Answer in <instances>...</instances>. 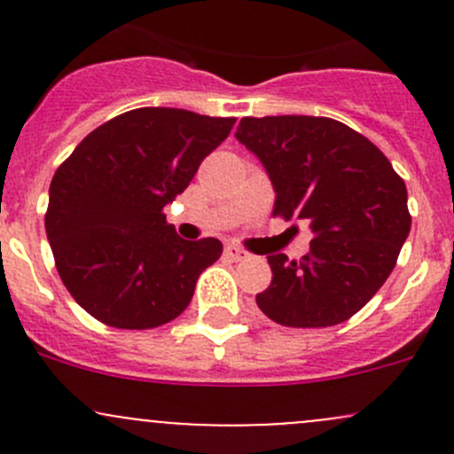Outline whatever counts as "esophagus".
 Masks as SVG:
<instances>
[{
    "label": "esophagus",
    "instance_id": "34e87169",
    "mask_svg": "<svg viewBox=\"0 0 454 454\" xmlns=\"http://www.w3.org/2000/svg\"><path fill=\"white\" fill-rule=\"evenodd\" d=\"M223 254H226L231 261H241V259H246V256H248L246 250H241L239 246H232V244L223 248Z\"/></svg>",
    "mask_w": 454,
    "mask_h": 454
}]
</instances>
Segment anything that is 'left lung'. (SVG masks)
<instances>
[{"label": "left lung", "instance_id": "1", "mask_svg": "<svg viewBox=\"0 0 454 454\" xmlns=\"http://www.w3.org/2000/svg\"><path fill=\"white\" fill-rule=\"evenodd\" d=\"M235 138L263 164L274 215L314 235L301 261L268 256L272 283L256 305L286 327L345 323L382 287L409 237L404 180L373 142L332 118H241Z\"/></svg>", "mask_w": 454, "mask_h": 454}]
</instances>
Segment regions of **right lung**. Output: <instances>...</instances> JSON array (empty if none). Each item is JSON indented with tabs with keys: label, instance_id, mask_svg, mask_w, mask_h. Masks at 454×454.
<instances>
[{
	"label": "right lung",
	"instance_id": "add662e5",
	"mask_svg": "<svg viewBox=\"0 0 454 454\" xmlns=\"http://www.w3.org/2000/svg\"><path fill=\"white\" fill-rule=\"evenodd\" d=\"M235 118L140 107L91 131L57 168L45 232L76 303L118 329L177 318L222 241H186L162 208L189 186Z\"/></svg>",
	"mask_w": 454,
	"mask_h": 454
}]
</instances>
